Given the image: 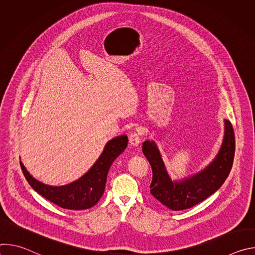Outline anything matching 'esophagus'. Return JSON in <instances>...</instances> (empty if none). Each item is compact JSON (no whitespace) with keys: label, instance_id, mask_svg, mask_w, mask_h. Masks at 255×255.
I'll list each match as a JSON object with an SVG mask.
<instances>
[{"label":"esophagus","instance_id":"34e87169","mask_svg":"<svg viewBox=\"0 0 255 255\" xmlns=\"http://www.w3.org/2000/svg\"><path fill=\"white\" fill-rule=\"evenodd\" d=\"M129 142L132 146H138V144L140 143V133L132 132L129 136Z\"/></svg>","mask_w":255,"mask_h":255}]
</instances>
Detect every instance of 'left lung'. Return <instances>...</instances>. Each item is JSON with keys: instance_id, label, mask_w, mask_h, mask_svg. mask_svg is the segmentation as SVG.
<instances>
[{"instance_id": "1", "label": "left lung", "mask_w": 255, "mask_h": 255, "mask_svg": "<svg viewBox=\"0 0 255 255\" xmlns=\"http://www.w3.org/2000/svg\"><path fill=\"white\" fill-rule=\"evenodd\" d=\"M225 131L221 148L204 169L179 180H172L160 151L153 140L143 142L142 151L152 168L150 194L172 211L186 210L203 202L220 189L232 168L235 152L233 127L224 120Z\"/></svg>"}]
</instances>
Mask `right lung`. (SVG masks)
Returning a JSON list of instances; mask_svg holds the SVG:
<instances>
[{"mask_svg":"<svg viewBox=\"0 0 255 255\" xmlns=\"http://www.w3.org/2000/svg\"><path fill=\"white\" fill-rule=\"evenodd\" d=\"M128 145L126 135L109 140L94 165L79 179L64 186L53 187L34 178L20 161L23 173L29 185L39 195L53 204L68 210H85L95 206L105 192L108 171L113 161Z\"/></svg>","mask_w":255,"mask_h":255,"instance_id":"right-lung-1","label":"right lung"}]
</instances>
